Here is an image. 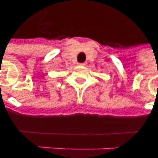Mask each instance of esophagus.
I'll use <instances>...</instances> for the list:
<instances>
[{"label":"esophagus","instance_id":"1","mask_svg":"<svg viewBox=\"0 0 158 158\" xmlns=\"http://www.w3.org/2000/svg\"><path fill=\"white\" fill-rule=\"evenodd\" d=\"M80 65H81V66H84V65H86V63H81V64H79Z\"/></svg>","mask_w":158,"mask_h":158}]
</instances>
